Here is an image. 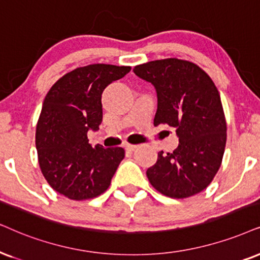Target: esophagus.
<instances>
[{
    "label": "esophagus",
    "mask_w": 260,
    "mask_h": 260,
    "mask_svg": "<svg viewBox=\"0 0 260 260\" xmlns=\"http://www.w3.org/2000/svg\"><path fill=\"white\" fill-rule=\"evenodd\" d=\"M124 149H126V151H128V152H133V151L137 149V145H131V144H126V145H124Z\"/></svg>",
    "instance_id": "34e87169"
}]
</instances>
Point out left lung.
I'll list each match as a JSON object with an SVG mask.
<instances>
[{"label":"left lung","mask_w":260,"mask_h":260,"mask_svg":"<svg viewBox=\"0 0 260 260\" xmlns=\"http://www.w3.org/2000/svg\"><path fill=\"white\" fill-rule=\"evenodd\" d=\"M133 72L156 88L153 124L176 129L179 145L158 152L146 170L151 185L170 198H188L208 187L221 167L226 123L211 78L193 62L164 58L136 66Z\"/></svg>","instance_id":"8db88e82"}]
</instances>
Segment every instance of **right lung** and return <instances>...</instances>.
Wrapping results in <instances>:
<instances>
[{"mask_svg": "<svg viewBox=\"0 0 260 260\" xmlns=\"http://www.w3.org/2000/svg\"><path fill=\"white\" fill-rule=\"evenodd\" d=\"M131 67L96 63L79 67L52 85L43 102L36 129L41 170L49 185L72 200L106 192L124 157L122 147H94L87 132L103 119L102 93Z\"/></svg>", "mask_w": 260, "mask_h": 260, "instance_id": "1", "label": "right lung"}]
</instances>
